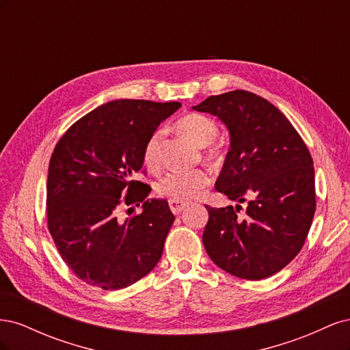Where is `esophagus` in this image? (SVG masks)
<instances>
[{"mask_svg":"<svg viewBox=\"0 0 350 350\" xmlns=\"http://www.w3.org/2000/svg\"><path fill=\"white\" fill-rule=\"evenodd\" d=\"M187 206H188V204H187V203H183V201H176V200H171V201H169V207H171L174 215H179V213H181V211H183Z\"/></svg>","mask_w":350,"mask_h":350,"instance_id":"obj_1","label":"esophagus"}]
</instances>
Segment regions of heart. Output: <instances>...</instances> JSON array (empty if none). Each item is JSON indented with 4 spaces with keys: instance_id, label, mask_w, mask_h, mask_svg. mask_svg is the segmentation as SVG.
Segmentation results:
<instances>
[{
    "instance_id": "obj_1",
    "label": "heart",
    "mask_w": 350,
    "mask_h": 350,
    "mask_svg": "<svg viewBox=\"0 0 350 350\" xmlns=\"http://www.w3.org/2000/svg\"><path fill=\"white\" fill-rule=\"evenodd\" d=\"M176 129L189 137L196 144L204 147L216 140L219 129L213 120L203 113H188L176 122ZM163 140V131L156 130L147 139L143 150L144 165L154 169L161 163V146ZM208 159H215L217 153L208 150ZM211 183V176L204 169H193V171H172L159 179L156 191L163 197L176 201H189L201 194V191Z\"/></svg>"
}]
</instances>
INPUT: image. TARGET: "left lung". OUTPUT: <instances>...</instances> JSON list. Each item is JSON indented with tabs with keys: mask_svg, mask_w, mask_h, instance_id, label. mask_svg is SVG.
I'll return each mask as SVG.
<instances>
[{
	"mask_svg": "<svg viewBox=\"0 0 350 350\" xmlns=\"http://www.w3.org/2000/svg\"><path fill=\"white\" fill-rule=\"evenodd\" d=\"M193 109L226 124L230 150L216 181L239 203L206 206L203 243L216 266L237 278L273 276L298 256L315 213L312 157L273 103L247 90L210 96ZM247 206L241 217L240 204Z\"/></svg>",
	"mask_w": 350,
	"mask_h": 350,
	"instance_id": "8db88e82",
	"label": "left lung"
}]
</instances>
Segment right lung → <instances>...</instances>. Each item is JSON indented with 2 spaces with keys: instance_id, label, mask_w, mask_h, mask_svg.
<instances>
[{
  "instance_id": "right-lung-1",
  "label": "right lung",
  "mask_w": 350,
  "mask_h": 350,
  "mask_svg": "<svg viewBox=\"0 0 350 350\" xmlns=\"http://www.w3.org/2000/svg\"><path fill=\"white\" fill-rule=\"evenodd\" d=\"M179 107L108 102L74 122L52 152L48 229L61 258L88 284L124 289L161 260L175 217L166 200H147L150 185L134 176L142 171L147 139ZM133 204H143L142 213L121 221L119 208Z\"/></svg>"
}]
</instances>
